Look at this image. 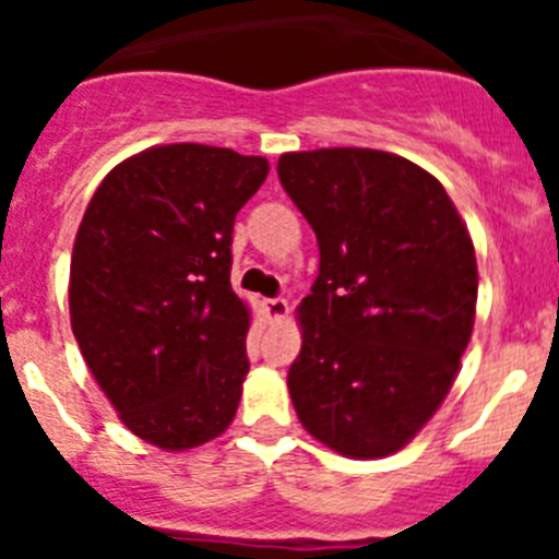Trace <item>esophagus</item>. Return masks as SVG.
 <instances>
[{"instance_id":"1","label":"esophagus","mask_w":559,"mask_h":559,"mask_svg":"<svg viewBox=\"0 0 559 559\" xmlns=\"http://www.w3.org/2000/svg\"><path fill=\"white\" fill-rule=\"evenodd\" d=\"M263 308H265V316H269L271 322H283L290 310L288 299H283V296H276V299H265Z\"/></svg>"}]
</instances>
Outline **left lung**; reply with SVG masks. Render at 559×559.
<instances>
[{"label":"left lung","mask_w":559,"mask_h":559,"mask_svg":"<svg viewBox=\"0 0 559 559\" xmlns=\"http://www.w3.org/2000/svg\"><path fill=\"white\" fill-rule=\"evenodd\" d=\"M280 181L319 240L288 392L310 437L349 459L408 445L459 372L478 271L445 187L369 147L283 153Z\"/></svg>","instance_id":"1"}]
</instances>
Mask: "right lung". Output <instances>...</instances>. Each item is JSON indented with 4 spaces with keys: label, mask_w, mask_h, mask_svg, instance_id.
<instances>
[{
    "label": "right lung",
    "mask_w": 559,
    "mask_h": 559,
    "mask_svg": "<svg viewBox=\"0 0 559 559\" xmlns=\"http://www.w3.org/2000/svg\"><path fill=\"white\" fill-rule=\"evenodd\" d=\"M269 159L156 145L95 190L69 265V319L122 426L162 451L229 428L249 372V308L231 290V229Z\"/></svg>",
    "instance_id": "right-lung-1"
}]
</instances>
